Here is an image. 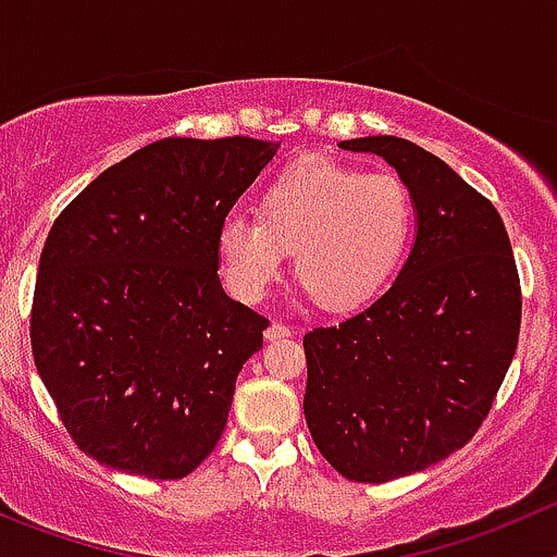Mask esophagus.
Listing matches in <instances>:
<instances>
[{
    "mask_svg": "<svg viewBox=\"0 0 557 557\" xmlns=\"http://www.w3.org/2000/svg\"><path fill=\"white\" fill-rule=\"evenodd\" d=\"M289 336H293V327L282 325V322H270L268 331H264V338H268V342H275V338H289Z\"/></svg>",
    "mask_w": 557,
    "mask_h": 557,
    "instance_id": "1",
    "label": "esophagus"
}]
</instances>
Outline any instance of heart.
<instances>
[{"instance_id":"obj_1","label":"heart","mask_w":557,"mask_h":557,"mask_svg":"<svg viewBox=\"0 0 557 557\" xmlns=\"http://www.w3.org/2000/svg\"><path fill=\"white\" fill-rule=\"evenodd\" d=\"M412 199L388 172L361 174L327 158H304L275 174L259 215L230 213L215 235L232 295L257 304L278 282L293 251L295 275L331 311L369 304L405 259Z\"/></svg>"}]
</instances>
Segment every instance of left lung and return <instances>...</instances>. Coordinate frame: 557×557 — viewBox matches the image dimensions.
<instances>
[{
  "instance_id": "8db88e82",
  "label": "left lung",
  "mask_w": 557,
  "mask_h": 557,
  "mask_svg": "<svg viewBox=\"0 0 557 557\" xmlns=\"http://www.w3.org/2000/svg\"><path fill=\"white\" fill-rule=\"evenodd\" d=\"M396 169L416 243L385 295L304 336V412L349 481L426 470L479 432L520 338L517 262L495 205L448 163L396 136L338 141Z\"/></svg>"
}]
</instances>
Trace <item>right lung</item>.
Here are the masks:
<instances>
[{
  "instance_id": "obj_1",
  "label": "right lung",
  "mask_w": 557,
  "mask_h": 557,
  "mask_svg": "<svg viewBox=\"0 0 557 557\" xmlns=\"http://www.w3.org/2000/svg\"><path fill=\"white\" fill-rule=\"evenodd\" d=\"M275 141L161 139L60 213L32 300V355L73 443L100 465L183 479L226 426L268 320L224 293L215 235Z\"/></svg>"
}]
</instances>
